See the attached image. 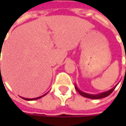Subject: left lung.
<instances>
[{"instance_id": "1", "label": "left lung", "mask_w": 126, "mask_h": 126, "mask_svg": "<svg viewBox=\"0 0 126 126\" xmlns=\"http://www.w3.org/2000/svg\"><path fill=\"white\" fill-rule=\"evenodd\" d=\"M116 85H115L113 88L110 89L108 91H106V92H104V93H99V94H88V93H84V92H82L81 90H79V88H78V87L76 86V85H74L75 86L76 90L79 92V93L82 95L83 97H87V98H90V99H101V98H103V97H106L107 96H109V94H111L114 90L115 89V88L116 87Z\"/></svg>"}]
</instances>
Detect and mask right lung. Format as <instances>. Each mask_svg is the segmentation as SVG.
Wrapping results in <instances>:
<instances>
[{"instance_id": "obj_1", "label": "right lung", "mask_w": 126, "mask_h": 126, "mask_svg": "<svg viewBox=\"0 0 126 126\" xmlns=\"http://www.w3.org/2000/svg\"><path fill=\"white\" fill-rule=\"evenodd\" d=\"M48 93V92H47ZM47 93H46L45 94H43V95H42V96H40V97H36V98H32V99H30V98H25V97H21L22 99H26V100H28V101H32V100H36V99H40V98H41V97H43V96H45V95H46V94H47Z\"/></svg>"}]
</instances>
